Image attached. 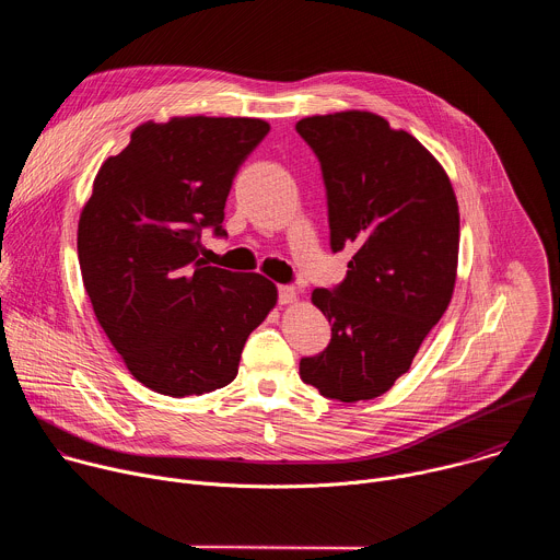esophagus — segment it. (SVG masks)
<instances>
[{
    "label": "esophagus",
    "mask_w": 560,
    "mask_h": 560,
    "mask_svg": "<svg viewBox=\"0 0 560 560\" xmlns=\"http://www.w3.org/2000/svg\"><path fill=\"white\" fill-rule=\"evenodd\" d=\"M296 301H299V294L292 285H279V303L290 305V303H296Z\"/></svg>",
    "instance_id": "esophagus-1"
}]
</instances>
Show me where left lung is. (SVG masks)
Listing matches in <instances>:
<instances>
[{
  "mask_svg": "<svg viewBox=\"0 0 560 560\" xmlns=\"http://www.w3.org/2000/svg\"><path fill=\"white\" fill-rule=\"evenodd\" d=\"M296 132L322 164L330 248L354 253L337 288L312 292L332 339L299 374L341 404L368 401L410 370L450 305L456 195L430 150L374 113L305 117Z\"/></svg>",
  "mask_w": 560,
  "mask_h": 560,
  "instance_id": "left-lung-1",
  "label": "left lung"
}]
</instances>
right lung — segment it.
Masks as SVG:
<instances>
[{
  "instance_id": "1",
  "label": "right lung",
  "mask_w": 560,
  "mask_h": 560,
  "mask_svg": "<svg viewBox=\"0 0 560 560\" xmlns=\"http://www.w3.org/2000/svg\"><path fill=\"white\" fill-rule=\"evenodd\" d=\"M250 117L145 121L102 164L77 228L84 288L130 374L166 396L228 385L277 305L257 272L208 266L201 230L225 236L232 179L268 135Z\"/></svg>"
}]
</instances>
